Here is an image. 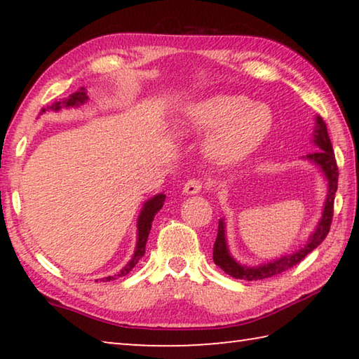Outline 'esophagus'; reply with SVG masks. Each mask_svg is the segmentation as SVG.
<instances>
[{
	"instance_id": "obj_1",
	"label": "esophagus",
	"mask_w": 359,
	"mask_h": 359,
	"mask_svg": "<svg viewBox=\"0 0 359 359\" xmlns=\"http://www.w3.org/2000/svg\"><path fill=\"white\" fill-rule=\"evenodd\" d=\"M201 190H203V182L199 179H190L184 185V190L182 191L185 194H198Z\"/></svg>"
}]
</instances>
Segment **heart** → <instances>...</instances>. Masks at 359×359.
Returning <instances> with one entry per match:
<instances>
[{
	"label": "heart",
	"instance_id": "1",
	"mask_svg": "<svg viewBox=\"0 0 359 359\" xmlns=\"http://www.w3.org/2000/svg\"><path fill=\"white\" fill-rule=\"evenodd\" d=\"M271 109L241 95H214L185 109L184 128L193 135L215 131L208 151L220 165L245 160L266 141L272 130Z\"/></svg>",
	"mask_w": 359,
	"mask_h": 359
}]
</instances>
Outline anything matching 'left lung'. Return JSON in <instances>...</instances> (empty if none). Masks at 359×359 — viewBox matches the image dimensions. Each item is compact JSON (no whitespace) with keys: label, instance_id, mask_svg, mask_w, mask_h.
<instances>
[{"label":"left lung","instance_id":"left-lung-1","mask_svg":"<svg viewBox=\"0 0 359 359\" xmlns=\"http://www.w3.org/2000/svg\"><path fill=\"white\" fill-rule=\"evenodd\" d=\"M313 144L317 145L318 150L313 154H309L306 158L309 161L315 163L320 166L321 172L325 174L327 180V194L323 212H321V218L317 224V229L313 231L306 244L297 248L296 252L285 255V257L271 261L267 264L261 266H244L236 261L229 255L228 244H226V236H224V222H218V233L214 244V263L220 266L222 269L226 272L228 276L234 278H241V280H263V278L282 274V272L291 269L297 263L307 257L309 253L315 250L325 238L330 233L331 222H332V212H334V198H336L337 191V179H339V169L336 163V156H334L332 144L330 135H327L326 123L321 117H317V126L313 131Z\"/></svg>","mask_w":359,"mask_h":359}]
</instances>
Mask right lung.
Wrapping results in <instances>:
<instances>
[{"label":"right lung","mask_w":359,"mask_h":359,"mask_svg":"<svg viewBox=\"0 0 359 359\" xmlns=\"http://www.w3.org/2000/svg\"><path fill=\"white\" fill-rule=\"evenodd\" d=\"M88 100L87 92H85V88H79L76 93L69 95L68 98H65L63 101H55L52 106H47V109H52V111H60L62 107H77L83 104L85 101ZM42 112H46V109H42ZM165 194L160 193L156 194V196L150 198L147 203L144 204V208L141 210V214H139L137 218V244H136V250L135 255H133V258L130 259V263L126 264L123 269H121L118 274L115 276H109L106 278H102V282H107V280H115L117 277H123L128 274V272L133 269L137 264V261L144 257L145 253V244H147V239H149V233L151 229V222H154V217L156 215V212L163 208V203H165Z\"/></svg>","instance_id":"right-lung-1"}]
</instances>
